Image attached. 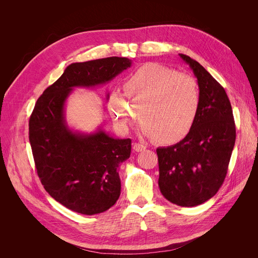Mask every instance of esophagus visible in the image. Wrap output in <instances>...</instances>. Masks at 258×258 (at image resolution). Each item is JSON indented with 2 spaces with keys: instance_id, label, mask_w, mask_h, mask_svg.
Wrapping results in <instances>:
<instances>
[{
  "instance_id": "esophagus-1",
  "label": "esophagus",
  "mask_w": 258,
  "mask_h": 258,
  "mask_svg": "<svg viewBox=\"0 0 258 258\" xmlns=\"http://www.w3.org/2000/svg\"><path fill=\"white\" fill-rule=\"evenodd\" d=\"M133 148H134V151H135V152L139 153V152H143V151H145L146 146H145V145H143V144H141V143H134Z\"/></svg>"
}]
</instances>
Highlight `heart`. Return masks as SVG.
<instances>
[{"instance_id":"heart-1","label":"heart","mask_w":258,"mask_h":258,"mask_svg":"<svg viewBox=\"0 0 258 258\" xmlns=\"http://www.w3.org/2000/svg\"><path fill=\"white\" fill-rule=\"evenodd\" d=\"M122 87L126 100L118 93L107 99L108 112L122 131H127L140 114L144 136L161 144H173L195 126L202 97L192 76L148 62L130 74Z\"/></svg>"}]
</instances>
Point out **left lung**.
<instances>
[{
	"label": "left lung",
	"mask_w": 258,
	"mask_h": 258,
	"mask_svg": "<svg viewBox=\"0 0 258 258\" xmlns=\"http://www.w3.org/2000/svg\"><path fill=\"white\" fill-rule=\"evenodd\" d=\"M179 55L198 79L201 110L183 140L157 148L158 183L172 204L194 207L211 199L222 186L235 143V123L225 89L197 60Z\"/></svg>",
	"instance_id": "8db88e82"
}]
</instances>
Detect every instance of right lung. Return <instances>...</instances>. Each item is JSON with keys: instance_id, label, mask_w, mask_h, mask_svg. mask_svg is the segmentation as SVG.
<instances>
[{"instance_id": "obj_1", "label": "right lung", "mask_w": 258, "mask_h": 258, "mask_svg": "<svg viewBox=\"0 0 258 258\" xmlns=\"http://www.w3.org/2000/svg\"><path fill=\"white\" fill-rule=\"evenodd\" d=\"M131 66V59L117 56L71 63L44 91L30 116L38 178L54 200L77 213L93 215L115 205L121 191L117 168L130 158L132 140L115 139L102 128L91 134L71 130L66 100L74 88L107 84Z\"/></svg>"}]
</instances>
